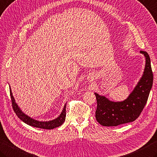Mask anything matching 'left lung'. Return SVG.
Masks as SVG:
<instances>
[{"mask_svg": "<svg viewBox=\"0 0 157 157\" xmlns=\"http://www.w3.org/2000/svg\"><path fill=\"white\" fill-rule=\"evenodd\" d=\"M140 53L145 57V67L142 77L127 99L115 102L94 93L97 101L95 118L104 127H116L136 121L148 101L152 86L153 74L148 54L144 51H140Z\"/></svg>", "mask_w": 157, "mask_h": 157, "instance_id": "1", "label": "left lung"}]
</instances>
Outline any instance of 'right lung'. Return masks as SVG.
Here are the masks:
<instances>
[{
	"instance_id": "right-lung-1",
	"label": "right lung",
	"mask_w": 157,
	"mask_h": 157,
	"mask_svg": "<svg viewBox=\"0 0 157 157\" xmlns=\"http://www.w3.org/2000/svg\"><path fill=\"white\" fill-rule=\"evenodd\" d=\"M9 90H10V95H11V101H12V105H13V108L15 114H16L17 116V117L19 118L21 121H23L24 123L36 128H44V129H53L54 128L58 127H60V125H62L63 124V122H64V121H65L66 103L64 104L62 112H61L60 115L58 116L57 118L48 121H37V120H35L31 117H30V116L26 115V113H24L22 111H21L20 107L18 106L17 103L15 102V100L13 96V93H12L11 92L10 86H9Z\"/></svg>"
}]
</instances>
